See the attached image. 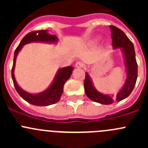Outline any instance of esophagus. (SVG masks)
<instances>
[{
    "label": "esophagus",
    "instance_id": "obj_1",
    "mask_svg": "<svg viewBox=\"0 0 148 148\" xmlns=\"http://www.w3.org/2000/svg\"><path fill=\"white\" fill-rule=\"evenodd\" d=\"M75 66H76V67H77V68L80 69V68H82V67L84 66V64H83V63L82 62H77V63H76Z\"/></svg>",
    "mask_w": 148,
    "mask_h": 148
}]
</instances>
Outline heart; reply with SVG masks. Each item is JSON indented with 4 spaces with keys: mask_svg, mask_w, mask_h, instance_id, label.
I'll return each instance as SVG.
<instances>
[{
    "mask_svg": "<svg viewBox=\"0 0 148 148\" xmlns=\"http://www.w3.org/2000/svg\"><path fill=\"white\" fill-rule=\"evenodd\" d=\"M99 38H97V39L96 40V41H99Z\"/></svg>",
    "mask_w": 148,
    "mask_h": 148,
    "instance_id": "heart-1",
    "label": "heart"
}]
</instances>
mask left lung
I'll return each mask as SVG.
<instances>
[{
  "mask_svg": "<svg viewBox=\"0 0 148 148\" xmlns=\"http://www.w3.org/2000/svg\"><path fill=\"white\" fill-rule=\"evenodd\" d=\"M112 38V46L114 49H120L124 59V64L126 71V79L122 88L117 95L103 94L97 90L90 75L86 72L84 86L86 96L92 101L102 104H112L114 101L120 102L127 97L133 90L138 78V64L135 59L134 45L126 34L120 28L110 26Z\"/></svg>",
  "mask_w": 148,
  "mask_h": 148,
  "instance_id": "obj_1",
  "label": "left lung"
}]
</instances>
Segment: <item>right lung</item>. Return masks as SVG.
<instances>
[{
    "mask_svg": "<svg viewBox=\"0 0 148 148\" xmlns=\"http://www.w3.org/2000/svg\"><path fill=\"white\" fill-rule=\"evenodd\" d=\"M59 41V38L56 35H51L49 34L48 30L44 31H36L28 33L26 34L18 47L16 48L13 58V65L11 70V76L13 84L18 95L24 100L30 104L36 106H49L58 102L61 99L64 92V85L66 82L71 77L74 67L66 66L59 68L53 78V81L49 85V87L43 92L39 93H30L22 89L16 82L15 78L14 70L16 66V58L18 54L21 50L23 46L29 43H46V44H56Z\"/></svg>",
    "mask_w": 148,
    "mask_h": 148,
    "instance_id": "add662e5",
    "label": "right lung"
}]
</instances>
